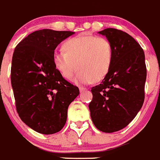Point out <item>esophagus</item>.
I'll return each mask as SVG.
<instances>
[{
	"label": "esophagus",
	"mask_w": 160,
	"mask_h": 160,
	"mask_svg": "<svg viewBox=\"0 0 160 160\" xmlns=\"http://www.w3.org/2000/svg\"><path fill=\"white\" fill-rule=\"evenodd\" d=\"M87 90V88H80V92H84V91Z\"/></svg>",
	"instance_id": "esophagus-1"
}]
</instances>
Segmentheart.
<instances>
[{
  "instance_id": "1",
  "label": "heart",
  "mask_w": 160,
  "mask_h": 160,
  "mask_svg": "<svg viewBox=\"0 0 160 160\" xmlns=\"http://www.w3.org/2000/svg\"><path fill=\"white\" fill-rule=\"evenodd\" d=\"M62 53H55L53 65L65 80L77 72L73 82L88 84L100 81L108 74L113 61V46L107 38L80 35L68 38L62 46Z\"/></svg>"
}]
</instances>
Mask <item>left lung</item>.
<instances>
[{
  "instance_id": "1",
  "label": "left lung",
  "mask_w": 160,
  "mask_h": 160,
  "mask_svg": "<svg viewBox=\"0 0 160 160\" xmlns=\"http://www.w3.org/2000/svg\"><path fill=\"white\" fill-rule=\"evenodd\" d=\"M113 46V61L100 84L92 88L91 118L98 130L114 132L126 127L144 100L145 57L140 44L126 32L107 28L98 32Z\"/></svg>"
}]
</instances>
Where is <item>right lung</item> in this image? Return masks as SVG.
Listing matches in <instances>:
<instances>
[{
  "instance_id": "obj_1",
  "label": "right lung",
  "mask_w": 160,
  "mask_h": 160,
  "mask_svg": "<svg viewBox=\"0 0 160 160\" xmlns=\"http://www.w3.org/2000/svg\"><path fill=\"white\" fill-rule=\"evenodd\" d=\"M74 33L39 30L15 48L11 83L16 110L20 119L39 133L62 130L68 106L80 94L78 88L65 80L53 65L58 45Z\"/></svg>"
}]
</instances>
